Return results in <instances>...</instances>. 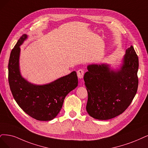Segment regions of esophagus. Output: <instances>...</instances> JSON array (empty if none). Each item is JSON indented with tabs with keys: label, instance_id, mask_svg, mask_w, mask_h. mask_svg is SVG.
<instances>
[{
	"label": "esophagus",
	"instance_id": "obj_1",
	"mask_svg": "<svg viewBox=\"0 0 148 148\" xmlns=\"http://www.w3.org/2000/svg\"><path fill=\"white\" fill-rule=\"evenodd\" d=\"M77 74L79 79H82L84 75V71L83 69H79L77 72Z\"/></svg>",
	"mask_w": 148,
	"mask_h": 148
}]
</instances>
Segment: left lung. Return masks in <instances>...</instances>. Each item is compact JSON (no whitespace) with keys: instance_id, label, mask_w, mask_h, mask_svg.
<instances>
[{"instance_id":"obj_1","label":"left lung","mask_w":148,"mask_h":148,"mask_svg":"<svg viewBox=\"0 0 148 148\" xmlns=\"http://www.w3.org/2000/svg\"><path fill=\"white\" fill-rule=\"evenodd\" d=\"M120 69L106 64L88 65L84 74L88 92L86 109L97 119L106 120L123 113L130 106L138 85V57L131 46L125 51Z\"/></svg>"}]
</instances>
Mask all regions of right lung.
I'll list each match as a JSON object with an SVG mask.
<instances>
[{
	"instance_id": "right-lung-1",
	"label": "right lung",
	"mask_w": 148,
	"mask_h": 148,
	"mask_svg": "<svg viewBox=\"0 0 148 148\" xmlns=\"http://www.w3.org/2000/svg\"><path fill=\"white\" fill-rule=\"evenodd\" d=\"M27 38L23 35L10 53L8 82L14 100L29 115L39 121H50L62 109L65 97L78 85L75 71L42 85L32 84L22 77L19 66L20 46Z\"/></svg>"
}]
</instances>
